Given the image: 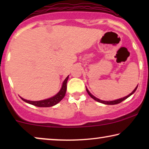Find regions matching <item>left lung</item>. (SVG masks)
Masks as SVG:
<instances>
[{
	"label": "left lung",
	"mask_w": 149,
	"mask_h": 149,
	"mask_svg": "<svg viewBox=\"0 0 149 149\" xmlns=\"http://www.w3.org/2000/svg\"><path fill=\"white\" fill-rule=\"evenodd\" d=\"M137 87H138V85H137V87H136V88L134 89V91H132V92L131 93H130L129 95H127V96H125V97H122V98H120V99H118V100H113V101H104V100H100V99H98V98H97V97H95V96H93V95L92 94H91V93L90 92H89V90H88V89H87V88H86V90H87V92L88 93V94L89 95V96H90V97H91V98H93V100H95V101L104 104L114 105V104H119V103H121V102H123V100H125L127 99L128 97H130V95H132L134 92H135L136 89H137Z\"/></svg>",
	"instance_id": "8db88e82"
}]
</instances>
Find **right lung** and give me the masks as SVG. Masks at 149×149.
Masks as SVG:
<instances>
[{
	"label": "right lung",
	"mask_w": 149,
	"mask_h": 149,
	"mask_svg": "<svg viewBox=\"0 0 149 149\" xmlns=\"http://www.w3.org/2000/svg\"><path fill=\"white\" fill-rule=\"evenodd\" d=\"M68 76L65 79L64 82L62 83V88L60 90V91L57 93L56 95H55L54 96H53L50 98L43 100H40V101H30L24 99L21 97L22 100H24L28 104H32L34 106H36V107H53V106L57 104L60 102L64 98L65 94H66V84H67V81L68 79Z\"/></svg>",
	"instance_id": "right-lung-1"
}]
</instances>
